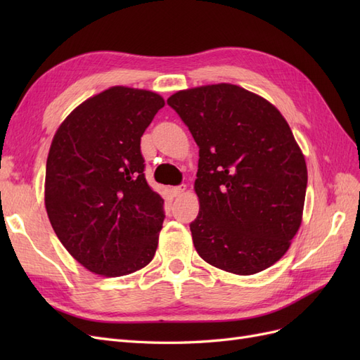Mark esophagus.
Listing matches in <instances>:
<instances>
[{"label":"esophagus","instance_id":"1","mask_svg":"<svg viewBox=\"0 0 360 360\" xmlns=\"http://www.w3.org/2000/svg\"><path fill=\"white\" fill-rule=\"evenodd\" d=\"M184 191H186V184H180V186H172L171 188V193L172 197H179Z\"/></svg>","mask_w":360,"mask_h":360}]
</instances>
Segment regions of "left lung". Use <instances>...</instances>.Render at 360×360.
I'll return each mask as SVG.
<instances>
[{
  "mask_svg": "<svg viewBox=\"0 0 360 360\" xmlns=\"http://www.w3.org/2000/svg\"><path fill=\"white\" fill-rule=\"evenodd\" d=\"M167 103L200 147V213L191 222L200 257L236 275L275 264L299 230L308 184L285 118L233 84L177 91Z\"/></svg>",
  "mask_w": 360,
  "mask_h": 360,
  "instance_id": "1",
  "label": "left lung"
}]
</instances>
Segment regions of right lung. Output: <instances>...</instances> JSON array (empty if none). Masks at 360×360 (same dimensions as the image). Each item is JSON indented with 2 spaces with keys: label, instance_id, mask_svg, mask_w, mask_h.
Masks as SVG:
<instances>
[{
  "label": "right lung",
  "instance_id": "obj_1",
  "mask_svg": "<svg viewBox=\"0 0 360 360\" xmlns=\"http://www.w3.org/2000/svg\"><path fill=\"white\" fill-rule=\"evenodd\" d=\"M163 105L156 93L112 86L73 110L52 139L46 212L93 274L129 275L155 257L165 212L144 176L141 136Z\"/></svg>",
  "mask_w": 360,
  "mask_h": 360
}]
</instances>
